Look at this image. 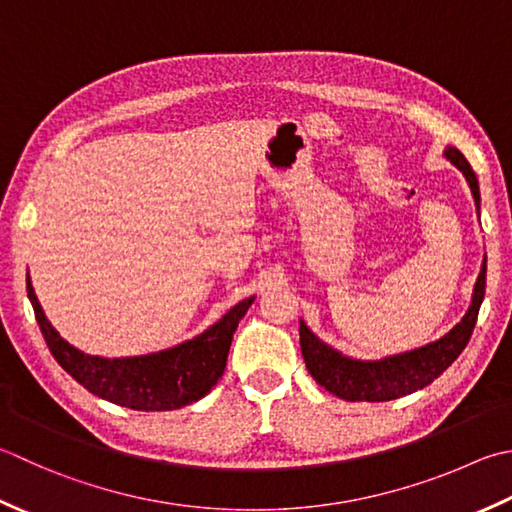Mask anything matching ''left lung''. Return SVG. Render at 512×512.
I'll use <instances>...</instances> for the list:
<instances>
[{
  "mask_svg": "<svg viewBox=\"0 0 512 512\" xmlns=\"http://www.w3.org/2000/svg\"><path fill=\"white\" fill-rule=\"evenodd\" d=\"M444 157L455 168L462 170L479 213L482 197H479V184L473 168H470L466 157L453 146L444 150ZM484 293L486 257L473 288V302H470L462 322L453 330H448L444 337H439L437 342H430L422 348L406 350V353L390 355L384 359H373V362L342 355L333 346L324 344L302 319L299 322V344H302V355L308 373L328 393L337 395L339 399H346V402H390V399H399L415 393V390H422L424 386L433 384L462 355L470 335H473L479 306L484 302Z\"/></svg>",
  "mask_w": 512,
  "mask_h": 512,
  "instance_id": "left-lung-1",
  "label": "left lung"
}]
</instances>
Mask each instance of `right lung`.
<instances>
[{
    "label": "right lung",
    "instance_id": "obj_1",
    "mask_svg": "<svg viewBox=\"0 0 512 512\" xmlns=\"http://www.w3.org/2000/svg\"><path fill=\"white\" fill-rule=\"evenodd\" d=\"M28 299L50 353L66 373L90 393L133 410H175L210 393L224 375L233 335L255 297L242 299L217 324L184 344L137 357L86 355L70 346L44 315L26 275Z\"/></svg>",
    "mask_w": 512,
    "mask_h": 512
}]
</instances>
